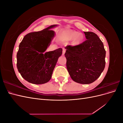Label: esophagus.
<instances>
[{
  "label": "esophagus",
  "mask_w": 123,
  "mask_h": 123,
  "mask_svg": "<svg viewBox=\"0 0 123 123\" xmlns=\"http://www.w3.org/2000/svg\"><path fill=\"white\" fill-rule=\"evenodd\" d=\"M65 52H66V49H65V48H63V49H62V54L63 55H64Z\"/></svg>",
  "instance_id": "obj_1"
}]
</instances>
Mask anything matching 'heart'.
Instances as JSON below:
<instances>
[{
    "label": "heart",
    "mask_w": 123,
    "mask_h": 123,
    "mask_svg": "<svg viewBox=\"0 0 123 123\" xmlns=\"http://www.w3.org/2000/svg\"><path fill=\"white\" fill-rule=\"evenodd\" d=\"M66 38L68 40H72V43L74 44H79L83 40V36L81 34H78L77 32L69 30L66 33Z\"/></svg>",
    "instance_id": "b5f03b06"
}]
</instances>
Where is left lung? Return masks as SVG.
Returning a JSON list of instances; mask_svg holds the SVG:
<instances>
[{
	"label": "left lung",
	"mask_w": 123,
	"mask_h": 123,
	"mask_svg": "<svg viewBox=\"0 0 123 123\" xmlns=\"http://www.w3.org/2000/svg\"><path fill=\"white\" fill-rule=\"evenodd\" d=\"M86 40L76 46L65 47L66 66L73 80L82 84L94 82L105 67L106 51L95 33L84 32Z\"/></svg>",
	"instance_id": "8db88e82"
}]
</instances>
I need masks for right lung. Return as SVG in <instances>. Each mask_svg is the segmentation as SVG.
I'll return each mask as SVG.
<instances>
[{"mask_svg":"<svg viewBox=\"0 0 123 123\" xmlns=\"http://www.w3.org/2000/svg\"><path fill=\"white\" fill-rule=\"evenodd\" d=\"M54 25L38 32L29 33L20 43L17 53V67L21 76L28 82L43 84L51 79L53 70L62 49L44 52L55 33Z\"/></svg>","mask_w":123,"mask_h":123,"instance_id":"right-lung-1","label":"right lung"}]
</instances>
